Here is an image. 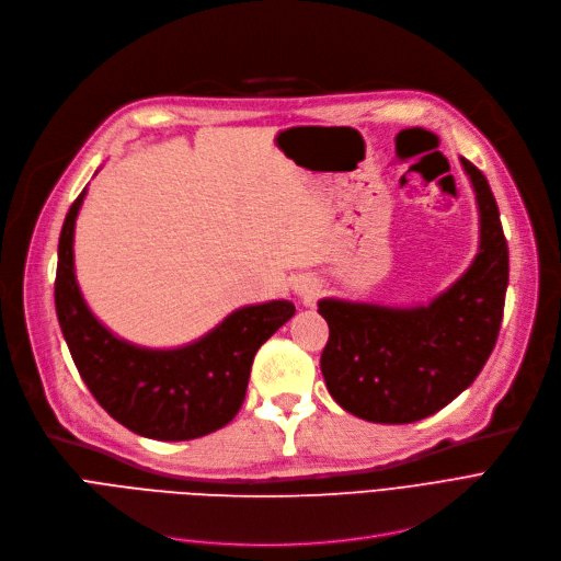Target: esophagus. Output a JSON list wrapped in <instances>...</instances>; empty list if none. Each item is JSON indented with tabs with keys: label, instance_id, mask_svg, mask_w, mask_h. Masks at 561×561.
I'll list each match as a JSON object with an SVG mask.
<instances>
[{
	"label": "esophagus",
	"instance_id": "obj_1",
	"mask_svg": "<svg viewBox=\"0 0 561 561\" xmlns=\"http://www.w3.org/2000/svg\"><path fill=\"white\" fill-rule=\"evenodd\" d=\"M295 289H297V295H299L301 299L312 301L314 295L319 291V283H314L312 278H304V280H299V283L295 285Z\"/></svg>",
	"mask_w": 561,
	"mask_h": 561
}]
</instances>
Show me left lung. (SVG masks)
<instances>
[{
  "mask_svg": "<svg viewBox=\"0 0 561 561\" xmlns=\"http://www.w3.org/2000/svg\"><path fill=\"white\" fill-rule=\"evenodd\" d=\"M479 211V249L468 270L430 304L381 306L322 299L329 324L322 375L335 402L379 424L430 417L486 365L502 322L510 249L491 186L466 157Z\"/></svg>",
  "mask_w": 561,
  "mask_h": 561,
  "instance_id": "8db88e82",
  "label": "left lung"
}]
</instances>
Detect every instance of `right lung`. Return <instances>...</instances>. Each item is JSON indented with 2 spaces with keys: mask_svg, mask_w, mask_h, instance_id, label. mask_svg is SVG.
I'll return each mask as SVG.
<instances>
[{
  "mask_svg": "<svg viewBox=\"0 0 561 561\" xmlns=\"http://www.w3.org/2000/svg\"><path fill=\"white\" fill-rule=\"evenodd\" d=\"M87 190L70 205L61 237L55 304L70 356L98 404L154 440H192L226 426L242 409L255 352L295 314L276 299L232 310L198 340L150 350L106 329L75 276V221Z\"/></svg>",
  "mask_w": 561,
  "mask_h": 561,
  "instance_id": "right-lung-1",
  "label": "right lung"
}]
</instances>
